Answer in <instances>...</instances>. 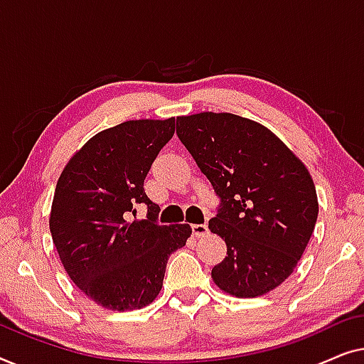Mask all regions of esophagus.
<instances>
[{"label":"esophagus","instance_id":"obj_1","mask_svg":"<svg viewBox=\"0 0 364 364\" xmlns=\"http://www.w3.org/2000/svg\"><path fill=\"white\" fill-rule=\"evenodd\" d=\"M191 229H193L194 237H203V235H206L209 232L206 224H193Z\"/></svg>","mask_w":364,"mask_h":364}]
</instances>
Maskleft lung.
Instances as JSON below:
<instances>
[{
    "label": "left lung",
    "instance_id": "8db88e82",
    "mask_svg": "<svg viewBox=\"0 0 364 364\" xmlns=\"http://www.w3.org/2000/svg\"><path fill=\"white\" fill-rule=\"evenodd\" d=\"M176 133L221 198L209 229L224 239L228 255L214 265V284L239 299L277 289L318 216L306 166L267 127L228 112L176 117Z\"/></svg>",
    "mask_w": 364,
    "mask_h": 364
}]
</instances>
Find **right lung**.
I'll list each match as a JSON object with an SVG mask.
<instances>
[{"instance_id": "1", "label": "right lung", "mask_w": 364, "mask_h": 364, "mask_svg": "<svg viewBox=\"0 0 364 364\" xmlns=\"http://www.w3.org/2000/svg\"><path fill=\"white\" fill-rule=\"evenodd\" d=\"M175 133V117L129 120L90 138L60 173L49 229L70 280L97 305L125 311L150 305L189 224L156 223L143 181ZM138 203L145 220H132ZM132 221L130 222L129 219Z\"/></svg>"}]
</instances>
